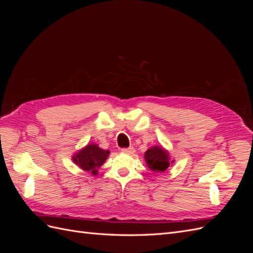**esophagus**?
<instances>
[{
    "label": "esophagus",
    "mask_w": 253,
    "mask_h": 253,
    "mask_svg": "<svg viewBox=\"0 0 253 253\" xmlns=\"http://www.w3.org/2000/svg\"><path fill=\"white\" fill-rule=\"evenodd\" d=\"M121 151H122V153H126V154L131 155V154H134L135 149L134 148H128V149H122Z\"/></svg>",
    "instance_id": "1"
}]
</instances>
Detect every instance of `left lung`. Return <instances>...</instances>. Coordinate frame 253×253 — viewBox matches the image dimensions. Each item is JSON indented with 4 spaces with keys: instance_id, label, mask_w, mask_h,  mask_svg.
Instances as JSON below:
<instances>
[{
    "instance_id": "left-lung-1",
    "label": "left lung",
    "mask_w": 253,
    "mask_h": 253,
    "mask_svg": "<svg viewBox=\"0 0 253 253\" xmlns=\"http://www.w3.org/2000/svg\"><path fill=\"white\" fill-rule=\"evenodd\" d=\"M144 159L150 170L155 173L165 172L170 164H173V160L170 162L169 153L160 145L150 148L144 153Z\"/></svg>"
}]
</instances>
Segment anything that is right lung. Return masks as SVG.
I'll return each mask as SVG.
<instances>
[{
    "mask_svg": "<svg viewBox=\"0 0 253 253\" xmlns=\"http://www.w3.org/2000/svg\"><path fill=\"white\" fill-rule=\"evenodd\" d=\"M110 151L102 150L96 143H89L73 156L74 163L82 170L97 174V171L108 158Z\"/></svg>",
    "mask_w": 253,
    "mask_h": 253,
    "instance_id": "obj_1",
    "label": "right lung"
}]
</instances>
